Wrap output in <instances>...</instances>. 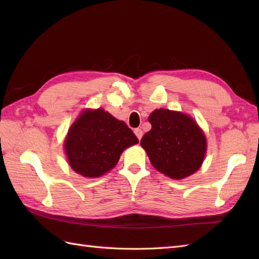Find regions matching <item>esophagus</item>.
<instances>
[{
	"label": "esophagus",
	"instance_id": "obj_1",
	"mask_svg": "<svg viewBox=\"0 0 259 259\" xmlns=\"http://www.w3.org/2000/svg\"><path fill=\"white\" fill-rule=\"evenodd\" d=\"M142 130L141 129H139V128H137V129H135V135L137 136V138H138L139 140L141 139V137H142Z\"/></svg>",
	"mask_w": 259,
	"mask_h": 259
}]
</instances>
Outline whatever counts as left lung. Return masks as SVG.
Returning a JSON list of instances; mask_svg holds the SVG:
<instances>
[{
  "instance_id": "1",
  "label": "left lung",
  "mask_w": 259,
  "mask_h": 259,
  "mask_svg": "<svg viewBox=\"0 0 259 259\" xmlns=\"http://www.w3.org/2000/svg\"><path fill=\"white\" fill-rule=\"evenodd\" d=\"M151 129L140 144L152 166L172 179H183L200 168L206 153V138L189 115L155 110L149 115Z\"/></svg>"
}]
</instances>
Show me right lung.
Here are the masks:
<instances>
[{
	"instance_id": "obj_1",
	"label": "right lung",
	"mask_w": 259,
	"mask_h": 259,
	"mask_svg": "<svg viewBox=\"0 0 259 259\" xmlns=\"http://www.w3.org/2000/svg\"><path fill=\"white\" fill-rule=\"evenodd\" d=\"M138 142L123 121L98 109L81 113L71 125L64 147L74 171L96 178L117 164L125 148Z\"/></svg>"
}]
</instances>
